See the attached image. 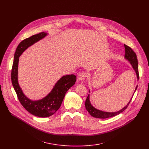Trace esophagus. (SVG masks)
Returning a JSON list of instances; mask_svg holds the SVG:
<instances>
[{
	"label": "esophagus",
	"mask_w": 149,
	"mask_h": 149,
	"mask_svg": "<svg viewBox=\"0 0 149 149\" xmlns=\"http://www.w3.org/2000/svg\"><path fill=\"white\" fill-rule=\"evenodd\" d=\"M86 77H87V74L86 72L79 73L77 77V81L82 82V81H84L85 79V78H86Z\"/></svg>",
	"instance_id": "esophagus-1"
}]
</instances>
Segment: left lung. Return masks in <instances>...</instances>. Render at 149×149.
<instances>
[{"label": "left lung", "instance_id": "1", "mask_svg": "<svg viewBox=\"0 0 149 149\" xmlns=\"http://www.w3.org/2000/svg\"><path fill=\"white\" fill-rule=\"evenodd\" d=\"M124 48H125L124 58L126 60H127L130 63V64H131L133 69L134 70V71L136 72L137 79L138 81L139 77V71H138V61H137V56H136V54L134 52V51L130 47L124 45ZM137 88V86L136 87L134 93L133 94V95H132L130 100L129 101V102L127 103V104L122 109H121L117 111L108 112V111H104L96 109L91 103L90 99V94L88 95V97L86 99V102H85L86 109L88 111V112L90 113V114L95 118L104 119V118H107L116 116L121 113L122 112H123L127 109V107H128V105L130 104V102L132 99V97H133L134 93L136 92ZM89 93H90V90H89Z\"/></svg>", "mask_w": 149, "mask_h": 149}]
</instances>
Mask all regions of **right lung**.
<instances>
[{
  "label": "right lung",
  "instance_id": "add662e5",
  "mask_svg": "<svg viewBox=\"0 0 149 149\" xmlns=\"http://www.w3.org/2000/svg\"><path fill=\"white\" fill-rule=\"evenodd\" d=\"M41 32L23 40L17 46L11 73L12 83L17 98L23 107L31 114L39 117H48L59 109L67 91L75 84L77 77L74 74L63 75L57 81L52 90L44 98L32 100L27 97L18 82V64L20 56L31 46L48 35Z\"/></svg>",
  "mask_w": 149,
  "mask_h": 149
}]
</instances>
